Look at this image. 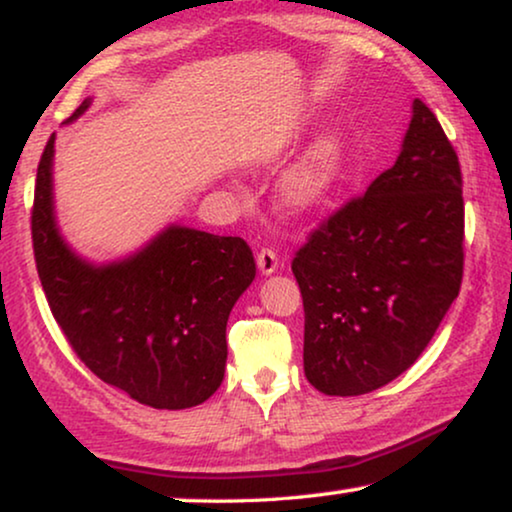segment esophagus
<instances>
[{
    "instance_id": "1",
    "label": "esophagus",
    "mask_w": 512,
    "mask_h": 512,
    "mask_svg": "<svg viewBox=\"0 0 512 512\" xmlns=\"http://www.w3.org/2000/svg\"><path fill=\"white\" fill-rule=\"evenodd\" d=\"M256 263H258V270H261L263 275H272V272H275L277 265H279L277 251L272 247H263L261 251H258Z\"/></svg>"
}]
</instances>
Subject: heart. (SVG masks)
<instances>
[{
  "label": "heart",
  "mask_w": 512,
  "mask_h": 512,
  "mask_svg": "<svg viewBox=\"0 0 512 512\" xmlns=\"http://www.w3.org/2000/svg\"><path fill=\"white\" fill-rule=\"evenodd\" d=\"M345 167V135L338 130L319 135L284 174L282 188H279L284 207H289L291 212H305L321 205L345 177Z\"/></svg>",
  "instance_id": "heart-1"
}]
</instances>
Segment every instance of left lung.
<instances>
[{
    "instance_id": "left-lung-1",
    "label": "left lung",
    "mask_w": 512,
    "mask_h": 512,
    "mask_svg": "<svg viewBox=\"0 0 512 512\" xmlns=\"http://www.w3.org/2000/svg\"><path fill=\"white\" fill-rule=\"evenodd\" d=\"M291 270L321 394H368L424 352L461 289L464 198L457 151L422 100L396 163L307 235Z\"/></svg>"
}]
</instances>
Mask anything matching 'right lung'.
I'll use <instances>...</instances> for the list:
<instances>
[{"label":"right lung","instance_id":"1","mask_svg":"<svg viewBox=\"0 0 512 512\" xmlns=\"http://www.w3.org/2000/svg\"><path fill=\"white\" fill-rule=\"evenodd\" d=\"M86 107L88 100L69 121ZM53 144L55 135L37 167L32 247L60 331L102 382L139 403L158 410L205 403L226 370L228 314L256 275L249 244L170 226L121 263L81 261L55 228Z\"/></svg>","mask_w":512,"mask_h":512}]
</instances>
